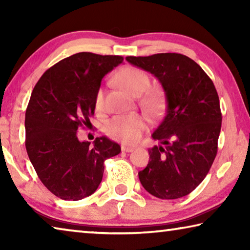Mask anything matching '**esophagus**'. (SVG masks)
Returning <instances> with one entry per match:
<instances>
[{"mask_svg":"<svg viewBox=\"0 0 250 250\" xmlns=\"http://www.w3.org/2000/svg\"><path fill=\"white\" fill-rule=\"evenodd\" d=\"M121 150H122V152H132V151L134 150V147L126 146H121Z\"/></svg>","mask_w":250,"mask_h":250,"instance_id":"34e87169","label":"esophagus"}]
</instances>
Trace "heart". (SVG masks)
Returning a JSON list of instances; mask_svg holds the SVG:
<instances>
[{
	"label": "heart",
	"mask_w": 250,
	"mask_h": 250,
	"mask_svg": "<svg viewBox=\"0 0 250 250\" xmlns=\"http://www.w3.org/2000/svg\"><path fill=\"white\" fill-rule=\"evenodd\" d=\"M117 82L122 88L133 96H140L150 84V78L145 71L137 67L128 66L119 71ZM145 104L152 111H156L160 105L158 94H151L145 100ZM104 107V92L99 90L96 96V108ZM146 129V121L140 115L116 116L104 125V132L110 138L125 143H133L139 140L143 131Z\"/></svg>",
	"instance_id": "b5f03b06"
}]
</instances>
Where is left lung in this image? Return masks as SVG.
<instances>
[{"label":"left lung","mask_w":250,"mask_h":250,"mask_svg":"<svg viewBox=\"0 0 250 250\" xmlns=\"http://www.w3.org/2000/svg\"><path fill=\"white\" fill-rule=\"evenodd\" d=\"M125 59L153 75L166 95V115L152 133L161 145L149 149V163L139 172V179L155 197H183L202 183L217 153L222 112L216 88L201 66L185 55Z\"/></svg>","instance_id":"obj_1"}]
</instances>
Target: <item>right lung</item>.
Here are the masks:
<instances>
[{"mask_svg":"<svg viewBox=\"0 0 250 250\" xmlns=\"http://www.w3.org/2000/svg\"><path fill=\"white\" fill-rule=\"evenodd\" d=\"M124 57L77 53L62 59L34 87L25 113L26 151L46 188L65 201L91 195L103 180L104 161L119 154L105 137L79 141V126L90 124L101 80Z\"/></svg>","mask_w":250,"mask_h":250,"instance_id":"obj_1","label":"right lung"}]
</instances>
